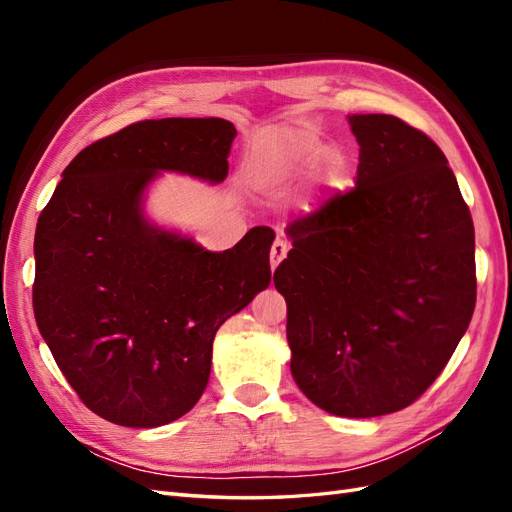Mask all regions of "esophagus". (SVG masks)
Instances as JSON below:
<instances>
[{
    "label": "esophagus",
    "mask_w": 512,
    "mask_h": 512,
    "mask_svg": "<svg viewBox=\"0 0 512 512\" xmlns=\"http://www.w3.org/2000/svg\"><path fill=\"white\" fill-rule=\"evenodd\" d=\"M286 254H288L286 241H284L282 237H277V239L273 241V245H271V269H273V271H275L277 265H280V262L286 258Z\"/></svg>",
    "instance_id": "34e87169"
}]
</instances>
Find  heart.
<instances>
[{"label":"heart","instance_id":"1","mask_svg":"<svg viewBox=\"0 0 512 512\" xmlns=\"http://www.w3.org/2000/svg\"><path fill=\"white\" fill-rule=\"evenodd\" d=\"M320 136L307 128L275 130L252 143L247 153V173L260 185H280L316 162L324 153ZM335 168V164H333Z\"/></svg>","mask_w":512,"mask_h":512}]
</instances>
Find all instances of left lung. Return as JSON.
<instances>
[{
  "label": "left lung",
  "instance_id": "left-lung-1",
  "mask_svg": "<svg viewBox=\"0 0 512 512\" xmlns=\"http://www.w3.org/2000/svg\"><path fill=\"white\" fill-rule=\"evenodd\" d=\"M356 185L294 220L273 282L290 371L335 416L404 410L451 359L476 303L474 224L440 147L393 115H348Z\"/></svg>",
  "mask_w": 512,
  "mask_h": 512
}]
</instances>
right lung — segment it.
<instances>
[{"mask_svg":"<svg viewBox=\"0 0 512 512\" xmlns=\"http://www.w3.org/2000/svg\"><path fill=\"white\" fill-rule=\"evenodd\" d=\"M235 136L220 117L132 123L85 147L40 213V335L83 404L115 425L160 427L190 412L215 333L271 284V228L211 252L145 215L162 173L222 183Z\"/></svg>","mask_w":512,"mask_h":512,"instance_id":"right-lung-1","label":"right lung"}]
</instances>
